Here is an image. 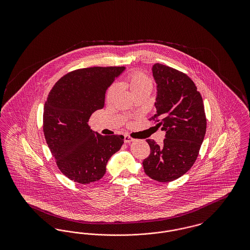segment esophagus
<instances>
[{
    "label": "esophagus",
    "instance_id": "34e87169",
    "mask_svg": "<svg viewBox=\"0 0 250 250\" xmlns=\"http://www.w3.org/2000/svg\"><path fill=\"white\" fill-rule=\"evenodd\" d=\"M134 141V139L130 137V136H128V135H125V139H124V142L125 143H130L131 142H133Z\"/></svg>",
    "mask_w": 250,
    "mask_h": 250
}]
</instances>
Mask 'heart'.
Wrapping results in <instances>:
<instances>
[{
	"mask_svg": "<svg viewBox=\"0 0 250 250\" xmlns=\"http://www.w3.org/2000/svg\"><path fill=\"white\" fill-rule=\"evenodd\" d=\"M124 85L130 91L131 94H134L138 91H141L146 88H152V83L150 81V79L143 74V72L135 71L131 72L130 74H128L124 82ZM115 91V86L112 85L107 89V95L106 98L107 101L111 98L112 95L114 94Z\"/></svg>",
	"mask_w": 250,
	"mask_h": 250,
	"instance_id": "heart-1",
	"label": "heart"
}]
</instances>
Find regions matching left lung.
Here are the masks:
<instances>
[{"label":"left lung","instance_id":"1","mask_svg":"<svg viewBox=\"0 0 250 250\" xmlns=\"http://www.w3.org/2000/svg\"><path fill=\"white\" fill-rule=\"evenodd\" d=\"M157 84L156 113L149 121L166 131L163 145L146 140L150 155L143 168L150 178L167 183L183 176L195 163L206 132L203 101L190 78L161 63L153 66Z\"/></svg>","mask_w":250,"mask_h":250}]
</instances>
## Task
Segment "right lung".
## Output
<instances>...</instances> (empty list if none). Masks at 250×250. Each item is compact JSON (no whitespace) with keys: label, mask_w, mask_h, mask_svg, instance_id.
I'll use <instances>...</instances> for the list:
<instances>
[{"label":"right lung","mask_w":250,"mask_h":250,"mask_svg":"<svg viewBox=\"0 0 250 250\" xmlns=\"http://www.w3.org/2000/svg\"><path fill=\"white\" fill-rule=\"evenodd\" d=\"M124 70V66L77 69L62 77L48 94L43 112L45 139L62 173L76 183L102 178L108 159L124 143V136H102L88 125L95 110L104 107L107 87Z\"/></svg>","instance_id":"add662e5"}]
</instances>
